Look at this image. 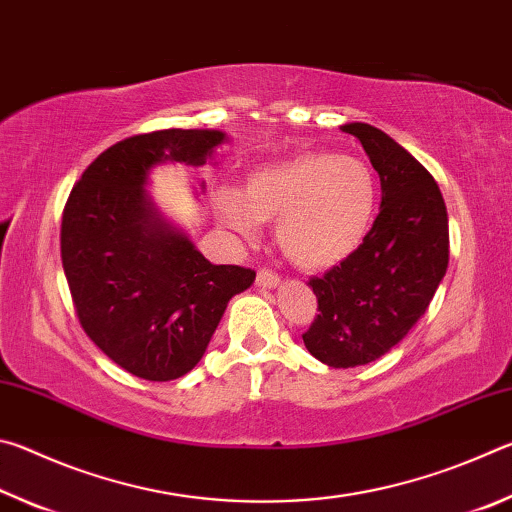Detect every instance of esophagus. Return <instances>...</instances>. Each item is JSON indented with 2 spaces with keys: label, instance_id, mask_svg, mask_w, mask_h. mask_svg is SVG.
<instances>
[{
  "label": "esophagus",
  "instance_id": "esophagus-1",
  "mask_svg": "<svg viewBox=\"0 0 512 512\" xmlns=\"http://www.w3.org/2000/svg\"><path fill=\"white\" fill-rule=\"evenodd\" d=\"M257 284L262 289H275L277 284H280V275L273 273V271H268V268H262V271L257 273Z\"/></svg>",
  "mask_w": 512,
  "mask_h": 512
}]
</instances>
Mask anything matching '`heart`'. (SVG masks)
<instances>
[{
	"instance_id": "obj_1",
	"label": "heart",
	"mask_w": 512,
	"mask_h": 512,
	"mask_svg": "<svg viewBox=\"0 0 512 512\" xmlns=\"http://www.w3.org/2000/svg\"><path fill=\"white\" fill-rule=\"evenodd\" d=\"M219 219L244 237L275 223V241L307 271L341 264L366 239L377 210V178L366 162L309 151L250 173L244 187L214 194Z\"/></svg>"
}]
</instances>
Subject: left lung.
<instances>
[{
    "mask_svg": "<svg viewBox=\"0 0 512 512\" xmlns=\"http://www.w3.org/2000/svg\"><path fill=\"white\" fill-rule=\"evenodd\" d=\"M341 131L379 173L381 210L350 257L309 280L318 314L302 341L327 366L354 368L395 348L427 311L447 271L449 225L436 180L393 137L361 121Z\"/></svg>",
    "mask_w": 512,
    "mask_h": 512,
    "instance_id": "left-lung-1",
    "label": "left lung"
}]
</instances>
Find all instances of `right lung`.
<instances>
[{"mask_svg": "<svg viewBox=\"0 0 512 512\" xmlns=\"http://www.w3.org/2000/svg\"><path fill=\"white\" fill-rule=\"evenodd\" d=\"M221 131L167 128L126 137L103 151L69 194L60 257L83 332L131 375L169 381L207 350L232 296L253 268L210 264L144 192L155 164L201 167Z\"/></svg>", "mask_w": 512, "mask_h": 512, "instance_id": "right-lung-1", "label": "right lung"}]
</instances>
